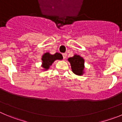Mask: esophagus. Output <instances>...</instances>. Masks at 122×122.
<instances>
[{
	"instance_id": "esophagus-1",
	"label": "esophagus",
	"mask_w": 122,
	"mask_h": 122,
	"mask_svg": "<svg viewBox=\"0 0 122 122\" xmlns=\"http://www.w3.org/2000/svg\"><path fill=\"white\" fill-rule=\"evenodd\" d=\"M67 55V53H63V54H62V56H63V58H64V59H66V58Z\"/></svg>"
}]
</instances>
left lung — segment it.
Instances as JSON below:
<instances>
[{"label":"left lung","mask_w":122,"mask_h":122,"mask_svg":"<svg viewBox=\"0 0 122 122\" xmlns=\"http://www.w3.org/2000/svg\"><path fill=\"white\" fill-rule=\"evenodd\" d=\"M71 64L72 71L77 75H83L84 69V60L79 55H75L73 57L68 59Z\"/></svg>","instance_id":"obj_1"}]
</instances>
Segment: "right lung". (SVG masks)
<instances>
[{
    "mask_svg": "<svg viewBox=\"0 0 122 122\" xmlns=\"http://www.w3.org/2000/svg\"><path fill=\"white\" fill-rule=\"evenodd\" d=\"M62 59V56L60 53H55L54 55H51L49 53H45L41 58L42 67L45 70H47L55 60H61Z\"/></svg>",
    "mask_w": 122,
    "mask_h": 122,
    "instance_id": "add662e5",
    "label": "right lung"
}]
</instances>
